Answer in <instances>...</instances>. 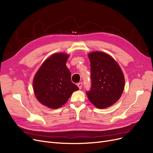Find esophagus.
<instances>
[{
	"label": "esophagus",
	"mask_w": 153,
	"mask_h": 153,
	"mask_svg": "<svg viewBox=\"0 0 153 153\" xmlns=\"http://www.w3.org/2000/svg\"><path fill=\"white\" fill-rule=\"evenodd\" d=\"M77 85H78V87H79V89H80L81 88H82V82H79V83H78Z\"/></svg>",
	"instance_id": "34e87169"
}]
</instances>
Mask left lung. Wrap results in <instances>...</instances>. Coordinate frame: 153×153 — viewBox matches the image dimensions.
Wrapping results in <instances>:
<instances>
[{"mask_svg": "<svg viewBox=\"0 0 153 153\" xmlns=\"http://www.w3.org/2000/svg\"><path fill=\"white\" fill-rule=\"evenodd\" d=\"M91 62V87L86 91L88 99L98 108L112 106L121 98L124 88V77L118 63L101 52L88 54Z\"/></svg>", "mask_w": 153, "mask_h": 153, "instance_id": "8db88e82", "label": "left lung"}]
</instances>
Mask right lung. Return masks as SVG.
I'll return each instance as SVG.
<instances>
[{"label": "right lung", "instance_id": "add662e5", "mask_svg": "<svg viewBox=\"0 0 153 153\" xmlns=\"http://www.w3.org/2000/svg\"><path fill=\"white\" fill-rule=\"evenodd\" d=\"M69 55L54 53L42 64L33 80V89L39 103L58 108L66 103L74 91L79 89L71 80L66 64Z\"/></svg>", "mask_w": 153, "mask_h": 153}]
</instances>
